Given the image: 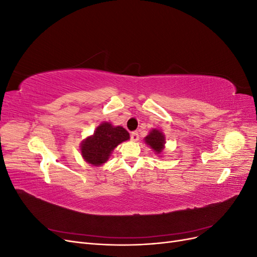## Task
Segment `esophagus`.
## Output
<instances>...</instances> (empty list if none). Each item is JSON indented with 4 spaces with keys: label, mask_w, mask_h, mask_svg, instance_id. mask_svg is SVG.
Listing matches in <instances>:
<instances>
[{
    "label": "esophagus",
    "mask_w": 257,
    "mask_h": 257,
    "mask_svg": "<svg viewBox=\"0 0 257 257\" xmlns=\"http://www.w3.org/2000/svg\"><path fill=\"white\" fill-rule=\"evenodd\" d=\"M131 139L133 142H138L139 141V134L137 133V132H133V133L131 134Z\"/></svg>",
    "instance_id": "34e87169"
}]
</instances>
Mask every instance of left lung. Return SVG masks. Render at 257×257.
Segmentation results:
<instances>
[{"instance_id":"8db88e82","label":"left lung","mask_w":257,"mask_h":257,"mask_svg":"<svg viewBox=\"0 0 257 257\" xmlns=\"http://www.w3.org/2000/svg\"><path fill=\"white\" fill-rule=\"evenodd\" d=\"M145 143L147 146H149L151 149L158 154L159 157H162V153L165 149V144H166V138L163 132L159 128H153L149 132L145 137Z\"/></svg>"}]
</instances>
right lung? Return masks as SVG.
<instances>
[{
  "mask_svg": "<svg viewBox=\"0 0 257 257\" xmlns=\"http://www.w3.org/2000/svg\"><path fill=\"white\" fill-rule=\"evenodd\" d=\"M130 139L128 132L110 122H102L94 133L84 138L80 144L82 159L93 166H102L110 158L115 147Z\"/></svg>",
  "mask_w": 257,
  "mask_h": 257,
  "instance_id": "obj_1",
  "label": "right lung"
}]
</instances>
